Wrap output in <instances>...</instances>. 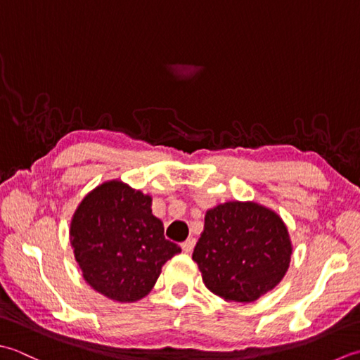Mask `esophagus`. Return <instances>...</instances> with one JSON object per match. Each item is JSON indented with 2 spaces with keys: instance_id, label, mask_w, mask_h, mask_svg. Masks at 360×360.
I'll return each mask as SVG.
<instances>
[{
  "instance_id": "1",
  "label": "esophagus",
  "mask_w": 360,
  "mask_h": 360,
  "mask_svg": "<svg viewBox=\"0 0 360 360\" xmlns=\"http://www.w3.org/2000/svg\"><path fill=\"white\" fill-rule=\"evenodd\" d=\"M194 245H195V239H194V238H188L185 242H181V244H180L181 250L185 252V253H191V252H193Z\"/></svg>"
}]
</instances>
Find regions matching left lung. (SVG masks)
Masks as SVG:
<instances>
[{
  "label": "left lung",
  "instance_id": "8db88e82",
  "mask_svg": "<svg viewBox=\"0 0 360 360\" xmlns=\"http://www.w3.org/2000/svg\"><path fill=\"white\" fill-rule=\"evenodd\" d=\"M292 252L288 226L274 210L230 200L207 211L193 259L212 293L250 303L280 284Z\"/></svg>",
  "mask_w": 360,
  "mask_h": 360
}]
</instances>
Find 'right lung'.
<instances>
[{"label":"right lung","instance_id":"right-lung-1","mask_svg":"<svg viewBox=\"0 0 360 360\" xmlns=\"http://www.w3.org/2000/svg\"><path fill=\"white\" fill-rule=\"evenodd\" d=\"M152 197L121 180L101 183L72 214L70 242L84 280L120 303L144 298L181 248L165 238Z\"/></svg>","mask_w":360,"mask_h":360}]
</instances>
